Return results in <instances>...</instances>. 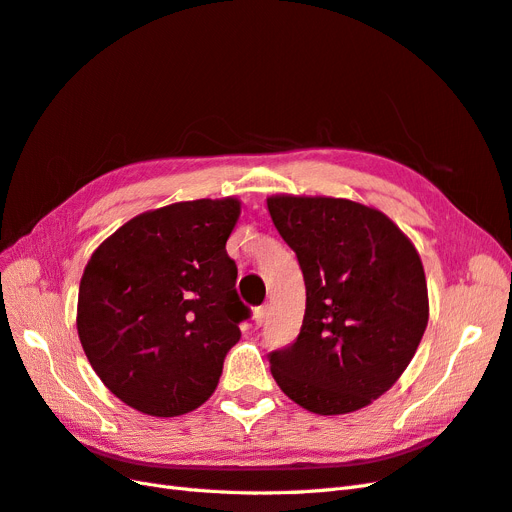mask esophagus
I'll use <instances>...</instances> for the list:
<instances>
[{
    "instance_id": "34e87169",
    "label": "esophagus",
    "mask_w": 512,
    "mask_h": 512,
    "mask_svg": "<svg viewBox=\"0 0 512 512\" xmlns=\"http://www.w3.org/2000/svg\"><path fill=\"white\" fill-rule=\"evenodd\" d=\"M268 313H270V306H268V304H264V306H259V309H255V313H253L255 326H264V321L268 319Z\"/></svg>"
}]
</instances>
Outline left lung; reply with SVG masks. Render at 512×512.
<instances>
[{
    "mask_svg": "<svg viewBox=\"0 0 512 512\" xmlns=\"http://www.w3.org/2000/svg\"><path fill=\"white\" fill-rule=\"evenodd\" d=\"M268 212L306 287L300 334L270 354L272 377L313 414L362 410L397 382L427 330L416 246L384 212L358 201L272 195Z\"/></svg>",
    "mask_w": 512,
    "mask_h": 512,
    "instance_id": "left-lung-1",
    "label": "left lung"
}]
</instances>
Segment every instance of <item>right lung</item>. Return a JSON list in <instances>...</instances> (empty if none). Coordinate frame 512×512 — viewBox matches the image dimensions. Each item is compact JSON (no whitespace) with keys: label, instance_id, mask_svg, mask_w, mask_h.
Masks as SVG:
<instances>
[{"label":"right lung","instance_id":"obj_1","mask_svg":"<svg viewBox=\"0 0 512 512\" xmlns=\"http://www.w3.org/2000/svg\"><path fill=\"white\" fill-rule=\"evenodd\" d=\"M240 201L197 199L130 218L83 270L77 332L115 397L148 416H182L218 386L238 324V268L225 244Z\"/></svg>","mask_w":512,"mask_h":512}]
</instances>
